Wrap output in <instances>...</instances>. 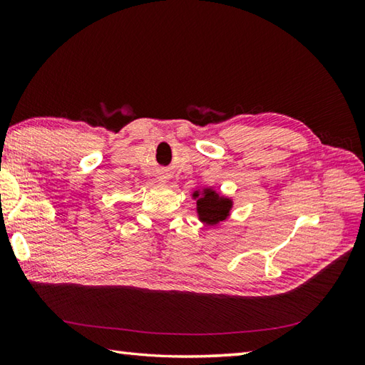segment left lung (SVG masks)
Instances as JSON below:
<instances>
[{
	"mask_svg": "<svg viewBox=\"0 0 365 365\" xmlns=\"http://www.w3.org/2000/svg\"><path fill=\"white\" fill-rule=\"evenodd\" d=\"M192 197L197 199L199 220L208 226H215V224L224 221L230 213L232 199L220 196V192L212 188H205L202 192L195 191Z\"/></svg>",
	"mask_w": 365,
	"mask_h": 365,
	"instance_id": "obj_1",
	"label": "left lung"
}]
</instances>
